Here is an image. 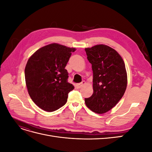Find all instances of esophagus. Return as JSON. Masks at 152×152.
Here are the masks:
<instances>
[{"mask_svg": "<svg viewBox=\"0 0 152 152\" xmlns=\"http://www.w3.org/2000/svg\"><path fill=\"white\" fill-rule=\"evenodd\" d=\"M86 84V82H85V81H82V82H81V83H80V84H78L77 85V88L80 89L81 87H83V86H84Z\"/></svg>", "mask_w": 152, "mask_h": 152, "instance_id": "obj_1", "label": "esophagus"}]
</instances>
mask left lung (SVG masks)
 <instances>
[{
    "label": "left lung",
    "instance_id": "1",
    "mask_svg": "<svg viewBox=\"0 0 152 152\" xmlns=\"http://www.w3.org/2000/svg\"><path fill=\"white\" fill-rule=\"evenodd\" d=\"M93 72V94L86 104L94 113H107L125 93L127 75L125 63L117 51L108 45L98 44L85 48Z\"/></svg>",
    "mask_w": 152,
    "mask_h": 152
}]
</instances>
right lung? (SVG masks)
<instances>
[{"instance_id":"right-lung-1","label":"right lung","mask_w":152,"mask_h":152,"mask_svg":"<svg viewBox=\"0 0 152 152\" xmlns=\"http://www.w3.org/2000/svg\"><path fill=\"white\" fill-rule=\"evenodd\" d=\"M75 48L52 43L39 49L28 59L25 69V82L32 101L46 112L65 104L74 89L68 83L65 68Z\"/></svg>"}]
</instances>
